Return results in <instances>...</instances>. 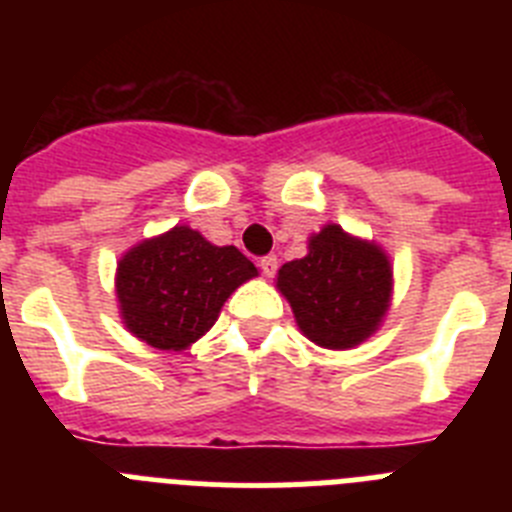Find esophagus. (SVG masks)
Returning a JSON list of instances; mask_svg holds the SVG:
<instances>
[{"instance_id": "esophagus-1", "label": "esophagus", "mask_w": 512, "mask_h": 512, "mask_svg": "<svg viewBox=\"0 0 512 512\" xmlns=\"http://www.w3.org/2000/svg\"><path fill=\"white\" fill-rule=\"evenodd\" d=\"M259 269L264 271V277H274V274H277V269H279V259L274 256V253H269V256H261Z\"/></svg>"}]
</instances>
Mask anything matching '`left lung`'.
Returning a JSON list of instances; mask_svg holds the SVG:
<instances>
[{
    "label": "left lung",
    "instance_id": "left-lung-1",
    "mask_svg": "<svg viewBox=\"0 0 512 512\" xmlns=\"http://www.w3.org/2000/svg\"><path fill=\"white\" fill-rule=\"evenodd\" d=\"M277 287L297 325L325 348H351L369 338L390 305V261L374 243L325 225L302 259L279 269Z\"/></svg>",
    "mask_w": 512,
    "mask_h": 512
}]
</instances>
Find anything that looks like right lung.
<instances>
[{"instance_id":"1","label":"right lung","mask_w":512,"mask_h":512,"mask_svg":"<svg viewBox=\"0 0 512 512\" xmlns=\"http://www.w3.org/2000/svg\"><path fill=\"white\" fill-rule=\"evenodd\" d=\"M251 277L256 266L238 248L212 246L197 230L176 225L117 264L122 320L153 348L182 351L205 336L223 302Z\"/></svg>"}]
</instances>
